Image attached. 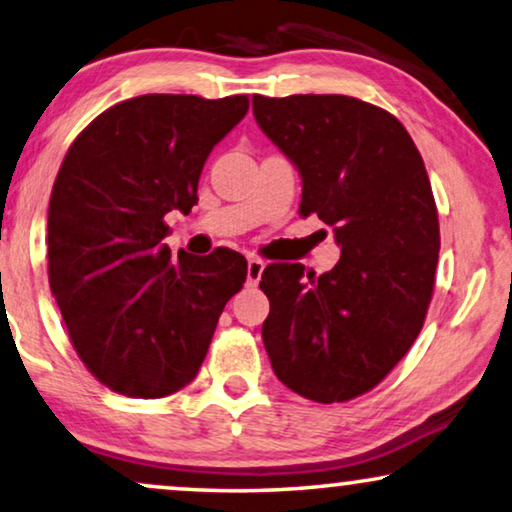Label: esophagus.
Listing matches in <instances>:
<instances>
[{
	"label": "esophagus",
	"instance_id": "esophagus-1",
	"mask_svg": "<svg viewBox=\"0 0 512 512\" xmlns=\"http://www.w3.org/2000/svg\"><path fill=\"white\" fill-rule=\"evenodd\" d=\"M265 270V263L261 261V258L251 256L247 261V284L249 286H256L258 281H261V274Z\"/></svg>",
	"mask_w": 512,
	"mask_h": 512
}]
</instances>
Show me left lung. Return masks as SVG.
Instances as JSON below:
<instances>
[{"label": "left lung", "mask_w": 512, "mask_h": 512, "mask_svg": "<svg viewBox=\"0 0 512 512\" xmlns=\"http://www.w3.org/2000/svg\"><path fill=\"white\" fill-rule=\"evenodd\" d=\"M254 117L302 177L300 214L332 226L342 258L314 277L272 263L263 344L277 379L318 404L379 385L416 342L434 293L439 214L409 131L344 94H254Z\"/></svg>", "instance_id": "1"}]
</instances>
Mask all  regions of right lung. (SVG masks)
Segmentation results:
<instances>
[{"label":"right lung","instance_id":"right-lung-1","mask_svg":"<svg viewBox=\"0 0 512 512\" xmlns=\"http://www.w3.org/2000/svg\"><path fill=\"white\" fill-rule=\"evenodd\" d=\"M249 96L143 94L78 133L48 207V279L85 367L113 392L173 395L196 379L247 258L170 254V210L189 214L212 147Z\"/></svg>","mask_w":512,"mask_h":512}]
</instances>
